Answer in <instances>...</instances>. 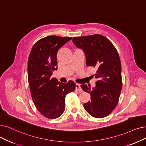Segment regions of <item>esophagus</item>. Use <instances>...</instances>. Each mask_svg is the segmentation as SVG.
<instances>
[{"label":"esophagus","instance_id":"1","mask_svg":"<svg viewBox=\"0 0 146 146\" xmlns=\"http://www.w3.org/2000/svg\"><path fill=\"white\" fill-rule=\"evenodd\" d=\"M75 90H77V91H81L82 89L81 88V86L79 84H75Z\"/></svg>","mask_w":146,"mask_h":146}]
</instances>
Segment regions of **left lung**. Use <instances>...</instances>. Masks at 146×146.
<instances>
[{
    "label": "left lung",
    "instance_id": "1",
    "mask_svg": "<svg viewBox=\"0 0 146 146\" xmlns=\"http://www.w3.org/2000/svg\"><path fill=\"white\" fill-rule=\"evenodd\" d=\"M72 41L84 50L87 66L97 70L93 75L98 79L95 87L81 85L91 95V100L84 104V108L95 118L107 117L117 106L122 87L118 52L108 39L100 34L74 37Z\"/></svg>",
    "mask_w": 146,
    "mask_h": 146
}]
</instances>
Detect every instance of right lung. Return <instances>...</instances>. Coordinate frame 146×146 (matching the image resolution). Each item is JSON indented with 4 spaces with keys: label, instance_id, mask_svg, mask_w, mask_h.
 Masks as SVG:
<instances>
[{
    "label": "right lung",
    "instance_id": "right-lung-1",
    "mask_svg": "<svg viewBox=\"0 0 146 146\" xmlns=\"http://www.w3.org/2000/svg\"><path fill=\"white\" fill-rule=\"evenodd\" d=\"M71 37L48 36L33 45L27 63L28 81L33 103L44 117H59L65 111V97L75 89L72 80L66 84L52 77L57 69V53Z\"/></svg>",
    "mask_w": 146,
    "mask_h": 146
}]
</instances>
